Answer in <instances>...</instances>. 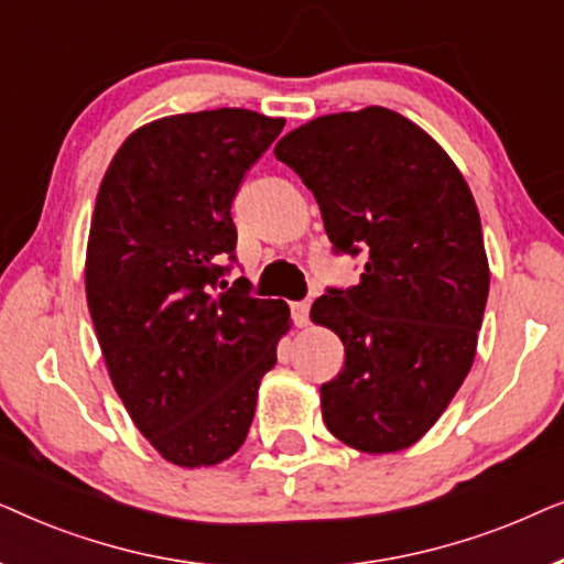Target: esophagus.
<instances>
[{"instance_id": "esophagus-1", "label": "esophagus", "mask_w": 564, "mask_h": 564, "mask_svg": "<svg viewBox=\"0 0 564 564\" xmlns=\"http://www.w3.org/2000/svg\"><path fill=\"white\" fill-rule=\"evenodd\" d=\"M290 307L295 326H307V321H311V300H300V303H292Z\"/></svg>"}]
</instances>
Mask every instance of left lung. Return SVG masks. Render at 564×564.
I'll return each instance as SVG.
<instances>
[{
    "mask_svg": "<svg viewBox=\"0 0 564 564\" xmlns=\"http://www.w3.org/2000/svg\"><path fill=\"white\" fill-rule=\"evenodd\" d=\"M321 207L359 284L328 288L311 318L344 341L321 384L323 421L359 452L419 442L473 367L490 272L480 213L434 138L384 107L323 115L274 145Z\"/></svg>",
    "mask_w": 564,
    "mask_h": 564,
    "instance_id": "left-lung-1",
    "label": "left lung"
}]
</instances>
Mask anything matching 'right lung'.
<instances>
[{
    "mask_svg": "<svg viewBox=\"0 0 564 564\" xmlns=\"http://www.w3.org/2000/svg\"><path fill=\"white\" fill-rule=\"evenodd\" d=\"M282 128L241 107L153 120L99 184L84 274L91 323L122 405L172 465L238 452L290 328L288 303L223 280L236 264L230 205Z\"/></svg>",
    "mask_w": 564,
    "mask_h": 564,
    "instance_id": "add662e5",
    "label": "right lung"
}]
</instances>
